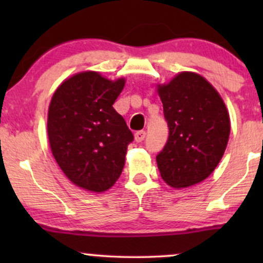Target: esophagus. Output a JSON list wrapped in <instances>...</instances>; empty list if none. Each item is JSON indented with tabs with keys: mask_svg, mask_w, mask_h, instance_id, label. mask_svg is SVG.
Wrapping results in <instances>:
<instances>
[{
	"mask_svg": "<svg viewBox=\"0 0 263 263\" xmlns=\"http://www.w3.org/2000/svg\"><path fill=\"white\" fill-rule=\"evenodd\" d=\"M144 137H146V132H144V131H137L135 134V141L136 142H142L144 140Z\"/></svg>",
	"mask_w": 263,
	"mask_h": 263,
	"instance_id": "obj_1",
	"label": "esophagus"
}]
</instances>
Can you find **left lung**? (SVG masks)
I'll return each mask as SVG.
<instances>
[{"label": "left lung", "instance_id": "obj_1", "mask_svg": "<svg viewBox=\"0 0 263 263\" xmlns=\"http://www.w3.org/2000/svg\"><path fill=\"white\" fill-rule=\"evenodd\" d=\"M170 136L156 157L159 173L173 188L203 182L224 155L230 119L219 92L200 75L178 74L159 85Z\"/></svg>", "mask_w": 263, "mask_h": 263}]
</instances>
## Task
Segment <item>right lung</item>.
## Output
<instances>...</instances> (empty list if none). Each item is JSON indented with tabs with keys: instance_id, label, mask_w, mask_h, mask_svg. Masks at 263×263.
<instances>
[{
	"instance_id": "1",
	"label": "right lung",
	"mask_w": 263,
	"mask_h": 263,
	"mask_svg": "<svg viewBox=\"0 0 263 263\" xmlns=\"http://www.w3.org/2000/svg\"><path fill=\"white\" fill-rule=\"evenodd\" d=\"M125 80L111 81L96 71L65 80L48 111V137L57 163L80 188L105 192L116 183L134 135L114 102Z\"/></svg>"
}]
</instances>
